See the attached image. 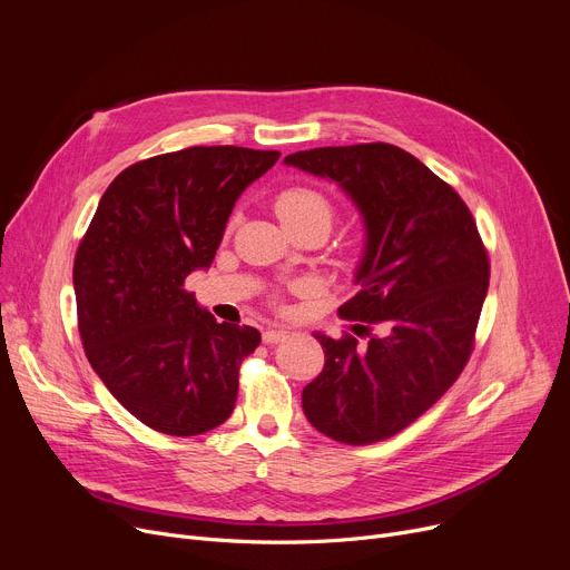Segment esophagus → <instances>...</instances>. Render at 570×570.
Listing matches in <instances>:
<instances>
[{"label": "esophagus", "instance_id": "obj_1", "mask_svg": "<svg viewBox=\"0 0 570 570\" xmlns=\"http://www.w3.org/2000/svg\"><path fill=\"white\" fill-rule=\"evenodd\" d=\"M286 337H288V333L279 331V327H265V331H263V342L265 344H279Z\"/></svg>", "mask_w": 570, "mask_h": 570}]
</instances>
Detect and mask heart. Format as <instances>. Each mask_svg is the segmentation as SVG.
Returning a JSON list of instances; mask_svg holds the SVG:
<instances>
[{
    "instance_id": "1",
    "label": "heart",
    "mask_w": 570,
    "mask_h": 570,
    "mask_svg": "<svg viewBox=\"0 0 570 570\" xmlns=\"http://www.w3.org/2000/svg\"><path fill=\"white\" fill-rule=\"evenodd\" d=\"M275 209L282 224L307 219V217H321L331 224V203H327L318 191L307 187L284 189L275 200Z\"/></svg>"
}]
</instances>
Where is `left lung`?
Segmentation results:
<instances>
[{"instance_id": "left-lung-1", "label": "left lung", "mask_w": 570, "mask_h": 570, "mask_svg": "<svg viewBox=\"0 0 570 570\" xmlns=\"http://www.w3.org/2000/svg\"><path fill=\"white\" fill-rule=\"evenodd\" d=\"M284 164L333 179L365 226L363 288L340 312L367 342L314 333L325 365L305 385V415L342 443L383 441L462 374L488 295V252L458 191L395 145L316 147Z\"/></svg>"}]
</instances>
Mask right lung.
<instances>
[{
    "instance_id": "add662e5",
    "label": "right lung",
    "mask_w": 570,
    "mask_h": 570,
    "mask_svg": "<svg viewBox=\"0 0 570 570\" xmlns=\"http://www.w3.org/2000/svg\"><path fill=\"white\" fill-rule=\"evenodd\" d=\"M279 159L275 149L187 147L119 173L73 263L87 361L140 423L196 436L233 413L252 325L217 323L185 279L207 269L233 205Z\"/></svg>"
}]
</instances>
